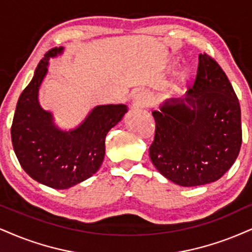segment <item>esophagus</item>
<instances>
[{
  "mask_svg": "<svg viewBox=\"0 0 252 252\" xmlns=\"http://www.w3.org/2000/svg\"><path fill=\"white\" fill-rule=\"evenodd\" d=\"M135 101H136V105H139V106H148V105H151L152 99L148 93L140 92L136 94Z\"/></svg>",
  "mask_w": 252,
  "mask_h": 252,
  "instance_id": "esophagus-1",
  "label": "esophagus"
}]
</instances>
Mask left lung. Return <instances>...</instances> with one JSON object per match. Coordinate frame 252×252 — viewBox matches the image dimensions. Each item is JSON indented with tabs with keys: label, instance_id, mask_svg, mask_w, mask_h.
Returning a JSON list of instances; mask_svg holds the SVG:
<instances>
[{
	"label": "left lung",
	"instance_id": "left-lung-1",
	"mask_svg": "<svg viewBox=\"0 0 252 252\" xmlns=\"http://www.w3.org/2000/svg\"><path fill=\"white\" fill-rule=\"evenodd\" d=\"M152 162L164 178L195 187L219 180L234 164L242 145L241 107L228 77L207 54L198 56L196 78L185 98L153 111Z\"/></svg>",
	"mask_w": 252,
	"mask_h": 252
}]
</instances>
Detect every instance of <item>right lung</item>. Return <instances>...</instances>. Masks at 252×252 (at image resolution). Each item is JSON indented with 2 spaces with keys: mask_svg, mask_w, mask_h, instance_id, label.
<instances>
[{
  "mask_svg": "<svg viewBox=\"0 0 252 252\" xmlns=\"http://www.w3.org/2000/svg\"><path fill=\"white\" fill-rule=\"evenodd\" d=\"M63 48L48 51L37 65L33 78L18 98L11 125V141L21 167L30 178L55 189H67L91 176L105 157V138L123 119L126 105H99L80 125L62 131L50 112L43 110L38 90L49 58Z\"/></svg>",
  "mask_w": 252,
  "mask_h": 252,
  "instance_id": "add662e5",
  "label": "right lung"
}]
</instances>
